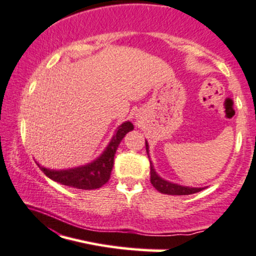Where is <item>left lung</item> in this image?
<instances>
[{
    "mask_svg": "<svg viewBox=\"0 0 256 256\" xmlns=\"http://www.w3.org/2000/svg\"><path fill=\"white\" fill-rule=\"evenodd\" d=\"M146 152L149 155V146H148V142H146ZM150 182L155 187L159 192L165 194H175V196H181V194H196V192L202 191L201 187H188V186H181L178 184L168 182V181L164 180V178H160L156 174V171L154 170V166L150 162Z\"/></svg>",
    "mask_w": 256,
    "mask_h": 256,
    "instance_id": "obj_1",
    "label": "left lung"
}]
</instances>
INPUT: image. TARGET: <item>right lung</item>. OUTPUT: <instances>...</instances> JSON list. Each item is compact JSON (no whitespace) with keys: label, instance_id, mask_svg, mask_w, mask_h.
Wrapping results in <instances>:
<instances>
[{"label":"right lung","instance_id":"1","mask_svg":"<svg viewBox=\"0 0 256 256\" xmlns=\"http://www.w3.org/2000/svg\"><path fill=\"white\" fill-rule=\"evenodd\" d=\"M130 122H124L117 128L116 134L110 139L104 152L88 165L84 166L68 168V170H50L38 164L39 168L52 180L62 184V185L75 187L80 190H94L104 186L110 178L113 162H114V154L120 146V140L124 138L126 134L133 129Z\"/></svg>","mask_w":256,"mask_h":256}]
</instances>
